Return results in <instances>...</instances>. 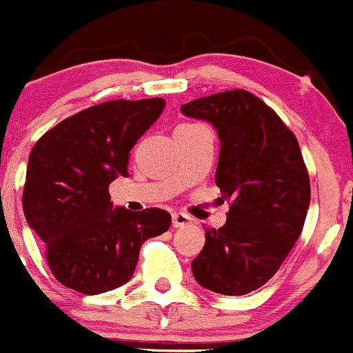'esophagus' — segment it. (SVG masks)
<instances>
[{
    "label": "esophagus",
    "mask_w": 353,
    "mask_h": 353,
    "mask_svg": "<svg viewBox=\"0 0 353 353\" xmlns=\"http://www.w3.org/2000/svg\"><path fill=\"white\" fill-rule=\"evenodd\" d=\"M192 223V218L185 213H173V227L174 229H183L187 225Z\"/></svg>",
    "instance_id": "esophagus-1"
}]
</instances>
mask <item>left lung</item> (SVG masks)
Returning a JSON list of instances; mask_svg holds the SVG:
<instances>
[{"label":"left lung","mask_w":353,"mask_h":353,"mask_svg":"<svg viewBox=\"0 0 353 353\" xmlns=\"http://www.w3.org/2000/svg\"><path fill=\"white\" fill-rule=\"evenodd\" d=\"M189 117L213 123L220 137L214 182L229 201L227 221L206 230L192 260L197 283L227 296L263 286L293 250L310 204V179L294 133L246 90L196 99Z\"/></svg>","instance_id":"left-lung-1"}]
</instances>
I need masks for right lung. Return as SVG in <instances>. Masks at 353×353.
Wrapping results in <instances>:
<instances>
[{
    "instance_id": "right-lung-1",
    "label": "right lung",
    "mask_w": 353,
    "mask_h": 353,
    "mask_svg": "<svg viewBox=\"0 0 353 353\" xmlns=\"http://www.w3.org/2000/svg\"><path fill=\"white\" fill-rule=\"evenodd\" d=\"M164 99L110 100L79 110L45 133L29 154L23 214L45 243L53 277L83 294L128 283L140 248L171 214L112 208L109 185L128 176L130 150L164 109Z\"/></svg>"
}]
</instances>
